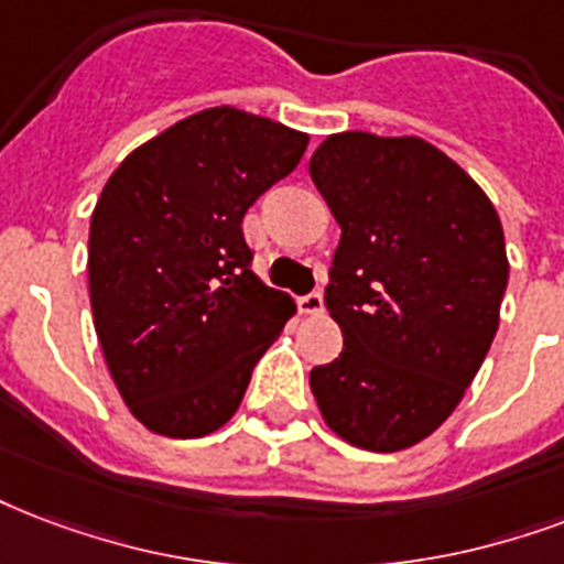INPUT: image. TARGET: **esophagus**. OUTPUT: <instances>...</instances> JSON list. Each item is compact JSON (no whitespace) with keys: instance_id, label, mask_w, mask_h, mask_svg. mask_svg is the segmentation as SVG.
Instances as JSON below:
<instances>
[{"instance_id":"34e87169","label":"esophagus","mask_w":564,"mask_h":564,"mask_svg":"<svg viewBox=\"0 0 564 564\" xmlns=\"http://www.w3.org/2000/svg\"><path fill=\"white\" fill-rule=\"evenodd\" d=\"M299 311L307 313V316H319V313L325 311V299H322V292L313 290V292H307V295H301Z\"/></svg>"}]
</instances>
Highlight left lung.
<instances>
[{
    "mask_svg": "<svg viewBox=\"0 0 564 564\" xmlns=\"http://www.w3.org/2000/svg\"><path fill=\"white\" fill-rule=\"evenodd\" d=\"M311 177L343 227L325 307L337 360L313 367L325 423L369 453L420 444L462 402L500 325V215L429 141L339 132Z\"/></svg>",
    "mask_w": 564,
    "mask_h": 564,
    "instance_id": "8db88e82",
    "label": "left lung"
}]
</instances>
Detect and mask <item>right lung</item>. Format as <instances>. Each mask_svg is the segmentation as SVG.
<instances>
[{
    "instance_id": "1",
    "label": "right lung",
    "mask_w": 564,
    "mask_h": 564,
    "mask_svg": "<svg viewBox=\"0 0 564 564\" xmlns=\"http://www.w3.org/2000/svg\"><path fill=\"white\" fill-rule=\"evenodd\" d=\"M304 150V132L218 106L132 150L102 188L88 236L94 328L150 432L225 425L295 313L253 274L242 218Z\"/></svg>"
}]
</instances>
